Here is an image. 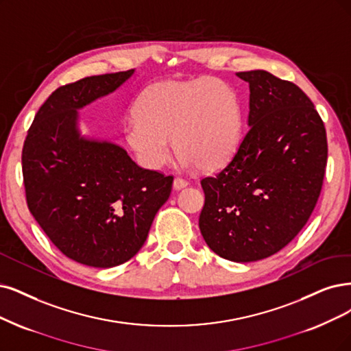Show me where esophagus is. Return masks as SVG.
Wrapping results in <instances>:
<instances>
[{"instance_id": "esophagus-1", "label": "esophagus", "mask_w": 351, "mask_h": 351, "mask_svg": "<svg viewBox=\"0 0 351 351\" xmlns=\"http://www.w3.org/2000/svg\"><path fill=\"white\" fill-rule=\"evenodd\" d=\"M186 185H188V180H185V179H182V178L176 176V178L173 179V188H175V189H182V188H185Z\"/></svg>"}]
</instances>
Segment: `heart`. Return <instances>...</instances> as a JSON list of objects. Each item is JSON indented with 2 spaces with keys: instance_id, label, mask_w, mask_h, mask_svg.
I'll use <instances>...</instances> for the list:
<instances>
[{
  "instance_id": "obj_1",
  "label": "heart",
  "mask_w": 351,
  "mask_h": 351,
  "mask_svg": "<svg viewBox=\"0 0 351 351\" xmlns=\"http://www.w3.org/2000/svg\"><path fill=\"white\" fill-rule=\"evenodd\" d=\"M123 134L137 163L150 171L171 159L172 138L185 167L214 171L239 146V98L228 84L210 76L156 82L138 97L136 114L124 124Z\"/></svg>"
}]
</instances>
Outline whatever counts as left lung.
Returning a JSON list of instances; mask_svg holds the SVG:
<instances>
[{"instance_id":"left-lung-1","label":"left lung","mask_w":351,"mask_h":351,"mask_svg":"<svg viewBox=\"0 0 351 351\" xmlns=\"http://www.w3.org/2000/svg\"><path fill=\"white\" fill-rule=\"evenodd\" d=\"M249 82V132L224 169L204 178L201 234L231 262L262 261L306 224L327 166V133L304 90L266 71L239 72Z\"/></svg>"}]
</instances>
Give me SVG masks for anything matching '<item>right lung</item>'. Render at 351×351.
<instances>
[{
  "mask_svg": "<svg viewBox=\"0 0 351 351\" xmlns=\"http://www.w3.org/2000/svg\"><path fill=\"white\" fill-rule=\"evenodd\" d=\"M134 69L63 85L38 108L21 165L29 210L72 261L114 267L145 244L173 176L140 167L110 141L86 138L77 110L120 88Z\"/></svg>",
  "mask_w": 351,
  "mask_h": 351,
  "instance_id": "obj_1",
  "label": "right lung"
}]
</instances>
